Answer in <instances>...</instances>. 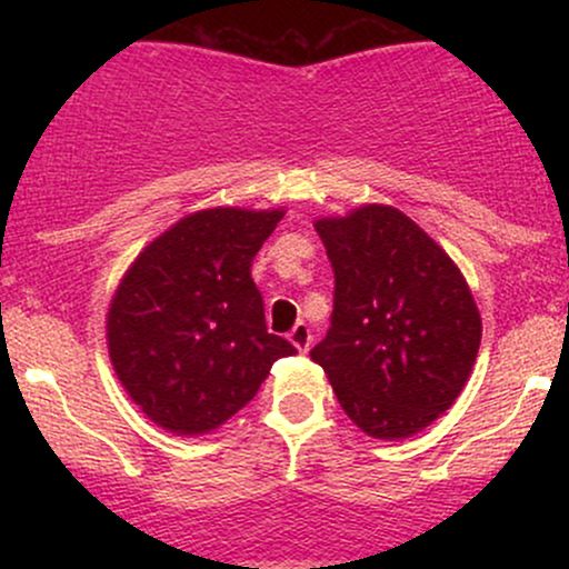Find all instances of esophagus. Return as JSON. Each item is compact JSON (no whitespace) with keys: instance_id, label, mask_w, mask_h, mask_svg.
I'll list each match as a JSON object with an SVG mask.
<instances>
[{"instance_id":"obj_1","label":"esophagus","mask_w":569,"mask_h":569,"mask_svg":"<svg viewBox=\"0 0 569 569\" xmlns=\"http://www.w3.org/2000/svg\"><path fill=\"white\" fill-rule=\"evenodd\" d=\"M289 339H291V345H293V348H297L299 352H307V350H310V342H312L310 326L299 321V323L293 326V329L289 331Z\"/></svg>"}]
</instances>
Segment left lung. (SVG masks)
Returning a JSON list of instances; mask_svg holds the SVG:
<instances>
[{
	"instance_id": "obj_1",
	"label": "left lung",
	"mask_w": 569,
	"mask_h": 569,
	"mask_svg": "<svg viewBox=\"0 0 569 569\" xmlns=\"http://www.w3.org/2000/svg\"><path fill=\"white\" fill-rule=\"evenodd\" d=\"M335 270L329 335L310 350L339 407L371 439L420 433L466 388L481 316L466 278L393 206L318 219Z\"/></svg>"
}]
</instances>
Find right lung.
<instances>
[{
  "instance_id": "right-lung-1",
  "label": "right lung",
  "mask_w": 569,
  "mask_h": 569,
  "mask_svg": "<svg viewBox=\"0 0 569 569\" xmlns=\"http://www.w3.org/2000/svg\"><path fill=\"white\" fill-rule=\"evenodd\" d=\"M283 211L208 208L154 238L107 316L117 380L154 426L217 430L297 348L267 331L251 262Z\"/></svg>"
}]
</instances>
